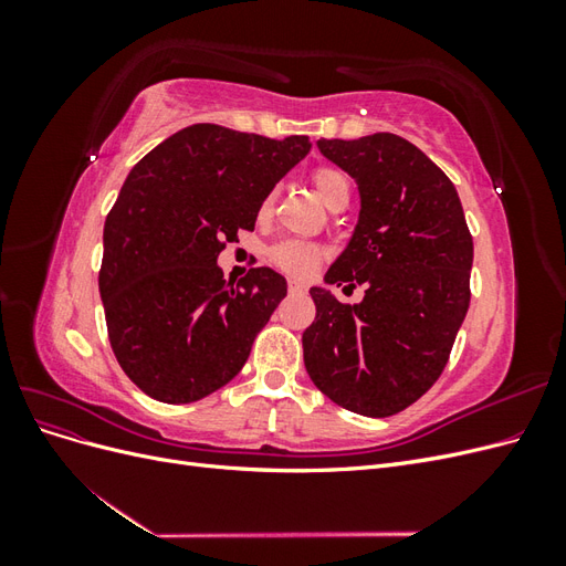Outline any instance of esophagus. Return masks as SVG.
<instances>
[{
    "instance_id": "1",
    "label": "esophagus",
    "mask_w": 566,
    "mask_h": 566,
    "mask_svg": "<svg viewBox=\"0 0 566 566\" xmlns=\"http://www.w3.org/2000/svg\"><path fill=\"white\" fill-rule=\"evenodd\" d=\"M287 290H290V293H293V295H297V293H304L306 285H304L302 281H297V279H290V281H287Z\"/></svg>"
}]
</instances>
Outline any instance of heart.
Returning a JSON list of instances; mask_svg holds the SVG:
<instances>
[{
    "label": "heart",
    "instance_id": "b5f03b06",
    "mask_svg": "<svg viewBox=\"0 0 566 566\" xmlns=\"http://www.w3.org/2000/svg\"><path fill=\"white\" fill-rule=\"evenodd\" d=\"M314 191L321 198V202L325 208H331V205L339 202V200H347L349 202V193H352V181L349 177L342 172L337 167H318L314 177ZM273 205V193H269L262 202V214H266ZM271 260L279 269L287 271V273H295V276H306L318 260H321V248L312 245V243H304V241H285L281 245H276L271 250Z\"/></svg>",
    "mask_w": 566,
    "mask_h": 566
}]
</instances>
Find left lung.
I'll return each instance as SVG.
<instances>
[{
	"mask_svg": "<svg viewBox=\"0 0 566 566\" xmlns=\"http://www.w3.org/2000/svg\"><path fill=\"white\" fill-rule=\"evenodd\" d=\"M356 181L361 210L325 283L366 285L358 304L312 287L304 366L337 406L387 418L418 401L449 361L470 306L472 235L455 186L397 134L318 139Z\"/></svg>",
	"mask_w": 566,
	"mask_h": 566,
	"instance_id": "obj_1",
	"label": "left lung"
}]
</instances>
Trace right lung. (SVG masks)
<instances>
[{"instance_id":"add662e5","label":"right lung","mask_w":566,"mask_h":566,"mask_svg":"<svg viewBox=\"0 0 566 566\" xmlns=\"http://www.w3.org/2000/svg\"><path fill=\"white\" fill-rule=\"evenodd\" d=\"M312 144L191 125L132 167L104 227L98 293L111 347L150 399L191 403L231 382L287 293L269 266L217 264Z\"/></svg>"}]
</instances>
